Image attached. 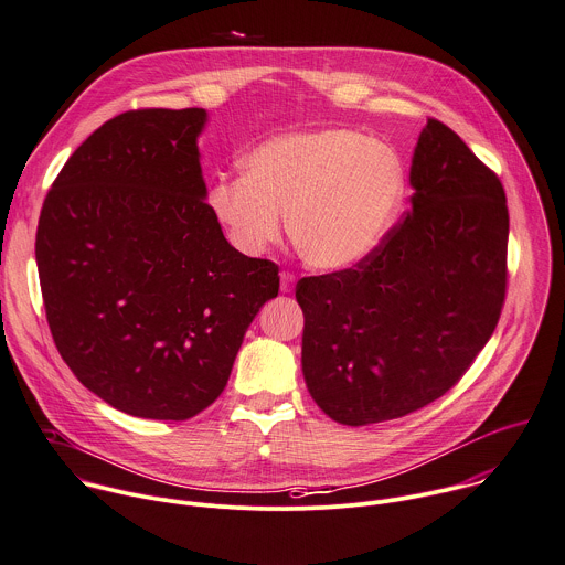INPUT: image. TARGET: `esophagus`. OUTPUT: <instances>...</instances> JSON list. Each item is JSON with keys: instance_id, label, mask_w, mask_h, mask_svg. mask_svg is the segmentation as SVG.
I'll return each mask as SVG.
<instances>
[{"instance_id": "1", "label": "esophagus", "mask_w": 565, "mask_h": 565, "mask_svg": "<svg viewBox=\"0 0 565 565\" xmlns=\"http://www.w3.org/2000/svg\"><path fill=\"white\" fill-rule=\"evenodd\" d=\"M292 290H295V275L281 273V292H292Z\"/></svg>"}]
</instances>
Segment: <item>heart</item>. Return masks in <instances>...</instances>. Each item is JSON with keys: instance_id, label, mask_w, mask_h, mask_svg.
I'll return each mask as SVG.
<instances>
[{"instance_id": "obj_1", "label": "heart", "mask_w": 565, "mask_h": 565, "mask_svg": "<svg viewBox=\"0 0 565 565\" xmlns=\"http://www.w3.org/2000/svg\"><path fill=\"white\" fill-rule=\"evenodd\" d=\"M244 177H220L211 213L235 248L262 255L284 233L323 273L363 264L391 235L408 195L402 157L359 130L321 126L275 135L242 159Z\"/></svg>"}]
</instances>
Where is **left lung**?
Here are the masks:
<instances>
[{"label":"left lung","mask_w":565,"mask_h":565,"mask_svg":"<svg viewBox=\"0 0 565 565\" xmlns=\"http://www.w3.org/2000/svg\"><path fill=\"white\" fill-rule=\"evenodd\" d=\"M411 213L363 264L303 277L301 370L337 424L367 426L446 395L492 337L505 299L508 206L499 177L428 119Z\"/></svg>","instance_id":"8db88e82"}]
</instances>
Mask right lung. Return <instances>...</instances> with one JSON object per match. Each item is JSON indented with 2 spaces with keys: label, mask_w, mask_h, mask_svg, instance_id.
Here are the masks:
<instances>
[{
  "label": "right lung",
  "mask_w": 565,
  "mask_h": 565,
  "mask_svg": "<svg viewBox=\"0 0 565 565\" xmlns=\"http://www.w3.org/2000/svg\"><path fill=\"white\" fill-rule=\"evenodd\" d=\"M204 108L128 110L64 163L35 257L46 319L75 377L108 406L183 422L226 388L279 268L233 248L206 204Z\"/></svg>",
  "instance_id": "add662e5"
}]
</instances>
